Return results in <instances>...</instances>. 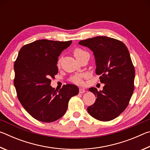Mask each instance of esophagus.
<instances>
[{
  "label": "esophagus",
  "instance_id": "obj_1",
  "mask_svg": "<svg viewBox=\"0 0 150 150\" xmlns=\"http://www.w3.org/2000/svg\"><path fill=\"white\" fill-rule=\"evenodd\" d=\"M85 90L84 89V88H79V93H85Z\"/></svg>",
  "mask_w": 150,
  "mask_h": 150
}]
</instances>
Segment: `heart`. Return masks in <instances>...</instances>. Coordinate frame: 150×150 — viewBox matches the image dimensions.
<instances>
[{"instance_id": "b5f03b06", "label": "heart", "mask_w": 150, "mask_h": 150, "mask_svg": "<svg viewBox=\"0 0 150 150\" xmlns=\"http://www.w3.org/2000/svg\"><path fill=\"white\" fill-rule=\"evenodd\" d=\"M86 52H85L84 50H81V49H76L74 51V55L76 57V59H77L79 57H81V55H83V54H86ZM83 75L81 74H79V75H76L73 77H71V81L73 83H77V84H81L83 82Z\"/></svg>"}]
</instances>
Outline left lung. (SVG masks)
I'll use <instances>...</instances> for the list:
<instances>
[{
  "label": "left lung",
  "mask_w": 150,
  "mask_h": 150,
  "mask_svg": "<svg viewBox=\"0 0 150 150\" xmlns=\"http://www.w3.org/2000/svg\"><path fill=\"white\" fill-rule=\"evenodd\" d=\"M79 44L93 52L95 73L105 84L102 91L88 89L96 98L87 108L88 112L98 120H113L125 110L134 89L135 69L128 48L119 40L106 36L81 40Z\"/></svg>",
  "instance_id": "left-lung-1"
}]
</instances>
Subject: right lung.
I'll return each mask as SVG.
<instances>
[{
  "mask_svg": "<svg viewBox=\"0 0 150 150\" xmlns=\"http://www.w3.org/2000/svg\"><path fill=\"white\" fill-rule=\"evenodd\" d=\"M71 41L39 40L24 45L14 63V81L18 98L25 110L36 120L52 122L65 115L68 103L79 88L67 84L59 91L50 85L58 73V57Z\"/></svg>",
  "mask_w": 150,
  "mask_h": 150,
  "instance_id": "1",
  "label": "right lung"
}]
</instances>
